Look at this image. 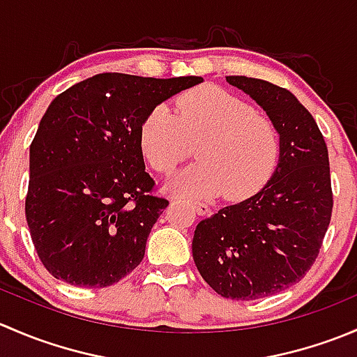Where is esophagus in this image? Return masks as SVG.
I'll list each match as a JSON object with an SVG mask.
<instances>
[{"label":"esophagus","instance_id":"34e87169","mask_svg":"<svg viewBox=\"0 0 357 357\" xmlns=\"http://www.w3.org/2000/svg\"><path fill=\"white\" fill-rule=\"evenodd\" d=\"M193 208H195L199 215H207L208 212H211L208 205L204 204V202H193Z\"/></svg>","mask_w":357,"mask_h":357}]
</instances>
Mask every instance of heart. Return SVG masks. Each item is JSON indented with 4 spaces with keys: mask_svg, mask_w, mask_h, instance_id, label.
<instances>
[{
    "mask_svg": "<svg viewBox=\"0 0 357 357\" xmlns=\"http://www.w3.org/2000/svg\"><path fill=\"white\" fill-rule=\"evenodd\" d=\"M176 115L155 107L139 128V146L149 164L169 172L199 142L200 162L188 165L167 183L186 199L243 200L257 192L278 160V135L254 107L219 88H199L176 100Z\"/></svg>",
    "mask_w": 357,
    "mask_h": 357,
    "instance_id": "b5f03b06",
    "label": "heart"
}]
</instances>
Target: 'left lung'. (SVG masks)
Instances as JSON below:
<instances>
[{
    "mask_svg": "<svg viewBox=\"0 0 357 357\" xmlns=\"http://www.w3.org/2000/svg\"><path fill=\"white\" fill-rule=\"evenodd\" d=\"M226 82L250 96L275 126L280 157L255 195L202 219L193 261L226 298L254 301L289 289L309 271L333 207L328 150L307 109L285 88L245 75Z\"/></svg>",
    "mask_w": 357,
    "mask_h": 357,
    "instance_id": "obj_1",
    "label": "left lung"
}]
</instances>
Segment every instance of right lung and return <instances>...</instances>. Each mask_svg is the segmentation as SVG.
Instances as JSON below:
<instances>
[{"label":"right lung","mask_w":357,"mask_h":357,"mask_svg":"<svg viewBox=\"0 0 357 357\" xmlns=\"http://www.w3.org/2000/svg\"><path fill=\"white\" fill-rule=\"evenodd\" d=\"M200 82L105 72L50 103L29 152L25 218L55 278L103 289L143 261L169 202L150 193L139 128L157 105Z\"/></svg>","instance_id":"add662e5"}]
</instances>
